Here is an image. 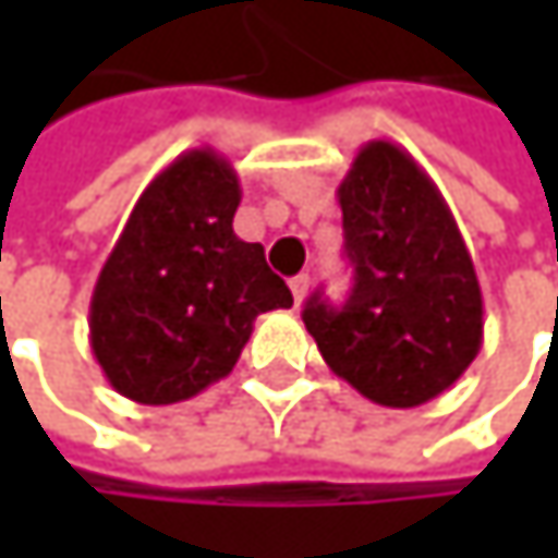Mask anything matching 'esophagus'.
<instances>
[{
    "label": "esophagus",
    "mask_w": 558,
    "mask_h": 558,
    "mask_svg": "<svg viewBox=\"0 0 558 558\" xmlns=\"http://www.w3.org/2000/svg\"><path fill=\"white\" fill-rule=\"evenodd\" d=\"M290 290H293V300H296V303H303V296H306V290H310V275H296V278H290Z\"/></svg>",
    "instance_id": "1"
}]
</instances>
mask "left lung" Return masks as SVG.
Wrapping results in <instances>:
<instances>
[{
	"label": "left lung",
	"instance_id": "8db88e82",
	"mask_svg": "<svg viewBox=\"0 0 558 558\" xmlns=\"http://www.w3.org/2000/svg\"><path fill=\"white\" fill-rule=\"evenodd\" d=\"M352 293L316 290L306 332L326 365L381 407H420L475 362L485 332L482 287L465 239L429 173L400 145L368 142L339 183Z\"/></svg>",
	"mask_w": 558,
	"mask_h": 558
}]
</instances>
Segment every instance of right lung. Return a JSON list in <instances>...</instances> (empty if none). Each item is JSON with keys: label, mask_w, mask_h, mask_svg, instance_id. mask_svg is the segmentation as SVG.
<instances>
[{"label": "right lung", "mask_w": 558, "mask_h": 558, "mask_svg": "<svg viewBox=\"0 0 558 558\" xmlns=\"http://www.w3.org/2000/svg\"><path fill=\"white\" fill-rule=\"evenodd\" d=\"M242 190L213 148L183 151L138 196L89 300L106 381L148 407L226 378L262 313L293 303L258 242L232 229Z\"/></svg>", "instance_id": "1"}]
</instances>
